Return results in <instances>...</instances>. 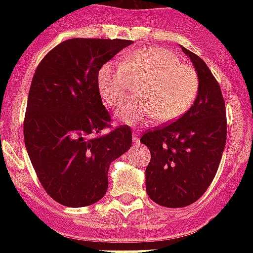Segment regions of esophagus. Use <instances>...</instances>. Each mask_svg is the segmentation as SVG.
I'll use <instances>...</instances> for the list:
<instances>
[{"instance_id":"esophagus-1","label":"esophagus","mask_w":253,"mask_h":253,"mask_svg":"<svg viewBox=\"0 0 253 253\" xmlns=\"http://www.w3.org/2000/svg\"><path fill=\"white\" fill-rule=\"evenodd\" d=\"M132 140H134L135 144L139 143V140H140V134H139L138 131H134V132H132Z\"/></svg>"}]
</instances>
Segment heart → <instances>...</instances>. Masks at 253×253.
Wrapping results in <instances>:
<instances>
[{
  "label": "heart",
  "mask_w": 253,
  "mask_h": 253,
  "mask_svg": "<svg viewBox=\"0 0 253 253\" xmlns=\"http://www.w3.org/2000/svg\"><path fill=\"white\" fill-rule=\"evenodd\" d=\"M131 81H142L136 94L117 111L121 121L131 125L156 118L158 122L176 121L192 106L198 91L196 69L180 63L166 48L136 49L121 65L107 63L99 69L98 89L103 102L117 107L126 98Z\"/></svg>",
  "instance_id": "heart-1"
}]
</instances>
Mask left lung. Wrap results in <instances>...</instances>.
<instances>
[{
  "label": "left lung",
  "instance_id": "obj_1",
  "mask_svg": "<svg viewBox=\"0 0 253 253\" xmlns=\"http://www.w3.org/2000/svg\"><path fill=\"white\" fill-rule=\"evenodd\" d=\"M184 51L198 73V95L185 114L166 126L147 130L140 142L148 147L147 194L164 208L194 204L214 180L227 136L226 105L219 83L202 59Z\"/></svg>",
  "mask_w": 253,
  "mask_h": 253
}]
</instances>
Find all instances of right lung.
I'll return each instance as SVG.
<instances>
[{"label": "right lung", "mask_w": 253, "mask_h": 253, "mask_svg": "<svg viewBox=\"0 0 253 253\" xmlns=\"http://www.w3.org/2000/svg\"><path fill=\"white\" fill-rule=\"evenodd\" d=\"M131 43L68 39L34 73L23 121L26 150L43 189L60 205L83 208L101 200L111 162L131 147L130 126H111L98 89L99 69ZM105 128L109 132L102 134Z\"/></svg>", "instance_id": "1"}]
</instances>
